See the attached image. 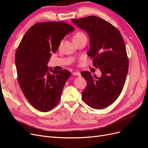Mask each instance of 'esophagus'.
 <instances>
[{
  "instance_id": "34e87169",
  "label": "esophagus",
  "mask_w": 148,
  "mask_h": 148,
  "mask_svg": "<svg viewBox=\"0 0 148 148\" xmlns=\"http://www.w3.org/2000/svg\"><path fill=\"white\" fill-rule=\"evenodd\" d=\"M72 75H75V76H78V77H79V76L81 75V74H80V73H79V71H74V72L72 73Z\"/></svg>"
}]
</instances>
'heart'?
I'll use <instances>...</instances> for the list:
<instances>
[{"instance_id":"b5f03b06","label":"heart","mask_w":148,"mask_h":148,"mask_svg":"<svg viewBox=\"0 0 148 148\" xmlns=\"http://www.w3.org/2000/svg\"><path fill=\"white\" fill-rule=\"evenodd\" d=\"M83 38H87L86 36L84 33L82 32V31H78V32L76 33L73 36V41H76V40H79Z\"/></svg>"}]
</instances>
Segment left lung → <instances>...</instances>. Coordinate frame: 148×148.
Segmentation results:
<instances>
[{"instance_id": "1", "label": "left lung", "mask_w": 148, "mask_h": 148, "mask_svg": "<svg viewBox=\"0 0 148 148\" xmlns=\"http://www.w3.org/2000/svg\"><path fill=\"white\" fill-rule=\"evenodd\" d=\"M71 21L89 34L88 55L102 73L100 78L92 77L89 71L81 73L87 81L82 99L92 108L102 109L115 101L124 86L128 70L125 42L117 28L99 17L89 16Z\"/></svg>"}]
</instances>
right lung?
I'll return each mask as SVG.
<instances>
[{"mask_svg": "<svg viewBox=\"0 0 148 148\" xmlns=\"http://www.w3.org/2000/svg\"><path fill=\"white\" fill-rule=\"evenodd\" d=\"M74 27L64 21L38 23L26 31L17 47L15 64L18 81L26 99L35 109L48 112L55 107L70 71L49 70L52 53L57 51Z\"/></svg>", "mask_w": 148, "mask_h": 148, "instance_id": "1", "label": "right lung"}]
</instances>
